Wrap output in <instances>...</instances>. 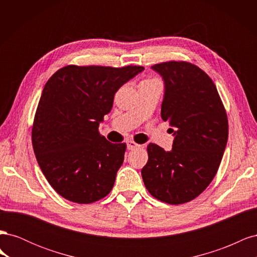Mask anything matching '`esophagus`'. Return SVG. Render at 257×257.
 <instances>
[{
  "label": "esophagus",
  "instance_id": "1",
  "mask_svg": "<svg viewBox=\"0 0 257 257\" xmlns=\"http://www.w3.org/2000/svg\"><path fill=\"white\" fill-rule=\"evenodd\" d=\"M138 147H141V145L136 144V143H135V142H133V141H130V142H127V149H128V150L136 149V148H138Z\"/></svg>",
  "mask_w": 257,
  "mask_h": 257
}]
</instances>
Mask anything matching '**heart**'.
Wrapping results in <instances>:
<instances>
[{
  "label": "heart",
  "mask_w": 257,
  "mask_h": 257,
  "mask_svg": "<svg viewBox=\"0 0 257 257\" xmlns=\"http://www.w3.org/2000/svg\"><path fill=\"white\" fill-rule=\"evenodd\" d=\"M152 80H157V79L151 78V79H147V80H145V81H143V82H147V81H152Z\"/></svg>",
  "instance_id": "heart-1"
}]
</instances>
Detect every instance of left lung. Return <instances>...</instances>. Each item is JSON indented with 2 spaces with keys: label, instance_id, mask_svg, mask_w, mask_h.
I'll list each match as a JSON object with an SVG mask.
<instances>
[{
  "label": "left lung",
  "instance_id": "obj_1",
  "mask_svg": "<svg viewBox=\"0 0 257 257\" xmlns=\"http://www.w3.org/2000/svg\"><path fill=\"white\" fill-rule=\"evenodd\" d=\"M164 79L161 116L175 139L172 151L155 144L147 147L143 180L153 197L170 205L196 198L212 181L228 138V121L212 79L184 61L152 66Z\"/></svg>",
  "mask_w": 257,
  "mask_h": 257
}]
</instances>
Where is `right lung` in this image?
Returning a JSON list of instances; mask_svg holds the SVG:
<instances>
[{
	"label": "right lung",
	"instance_id": "add662e5",
	"mask_svg": "<svg viewBox=\"0 0 257 257\" xmlns=\"http://www.w3.org/2000/svg\"><path fill=\"white\" fill-rule=\"evenodd\" d=\"M143 66L60 68L46 82L32 127L35 157L44 176L62 197L77 204L104 198L113 188L125 144L99 134L115 92Z\"/></svg>",
	"mask_w": 257,
	"mask_h": 257
}]
</instances>
